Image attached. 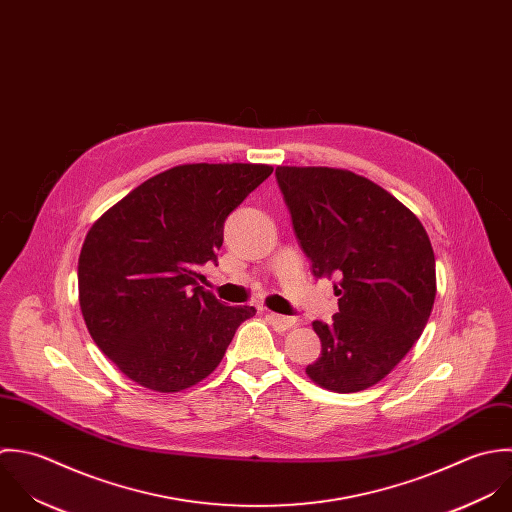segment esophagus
Masks as SVG:
<instances>
[{"label":"esophagus","mask_w":512,"mask_h":512,"mask_svg":"<svg viewBox=\"0 0 512 512\" xmlns=\"http://www.w3.org/2000/svg\"><path fill=\"white\" fill-rule=\"evenodd\" d=\"M266 318H268V322L274 326L276 332H286V330L294 328L296 322H298V320L292 318V316H280V314H272V312H268Z\"/></svg>","instance_id":"obj_1"}]
</instances>
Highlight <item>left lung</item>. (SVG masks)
<instances>
[{"mask_svg":"<svg viewBox=\"0 0 512 512\" xmlns=\"http://www.w3.org/2000/svg\"><path fill=\"white\" fill-rule=\"evenodd\" d=\"M276 180L316 278H334L340 312L316 320L306 373L353 393L381 381L419 340L435 302V254L419 218L375 182L328 167H278Z\"/></svg>","mask_w":512,"mask_h":512,"instance_id":"8db88e82","label":"left lung"}]
</instances>
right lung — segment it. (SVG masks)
Returning a JSON list of instances; mask_svg holds the SVG:
<instances>
[{
    "label": "right lung",
    "mask_w": 512,
    "mask_h": 512,
    "mask_svg": "<svg viewBox=\"0 0 512 512\" xmlns=\"http://www.w3.org/2000/svg\"><path fill=\"white\" fill-rule=\"evenodd\" d=\"M268 165H182L109 208L79 256V304L99 349L139 385L172 393L220 363L252 306H224L198 280L216 262L224 222Z\"/></svg>",
    "instance_id": "obj_1"
}]
</instances>
